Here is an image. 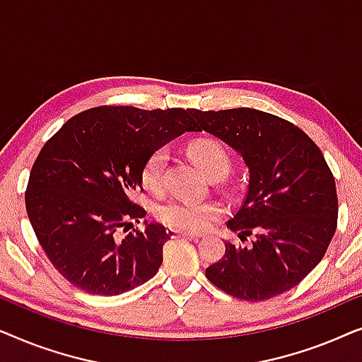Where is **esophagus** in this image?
Masks as SVG:
<instances>
[{
    "label": "esophagus",
    "instance_id": "obj_1",
    "mask_svg": "<svg viewBox=\"0 0 362 362\" xmlns=\"http://www.w3.org/2000/svg\"><path fill=\"white\" fill-rule=\"evenodd\" d=\"M166 234L171 237V239H177V237H185V239H197V234L194 232H186V230H177V229H168Z\"/></svg>",
    "mask_w": 362,
    "mask_h": 362
}]
</instances>
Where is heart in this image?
I'll list each match as a JSON object with an SVG mask.
<instances>
[{
  "mask_svg": "<svg viewBox=\"0 0 362 362\" xmlns=\"http://www.w3.org/2000/svg\"><path fill=\"white\" fill-rule=\"evenodd\" d=\"M187 153L192 161L201 168L207 177L216 175H227L230 168V160L224 146L214 140L192 141ZM170 160L168 148H158L146 158L141 168V182L151 191H158L165 181V171ZM224 214V207L219 202L204 201L192 202L182 199H171L158 206L156 217L163 224L177 230L202 232L207 230L217 219Z\"/></svg>",
  "mask_w": 362,
  "mask_h": 362,
  "instance_id": "1",
  "label": "heart"
}]
</instances>
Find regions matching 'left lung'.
Instances as JSON below:
<instances>
[{
    "label": "left lung",
    "mask_w": 362,
    "mask_h": 362,
    "mask_svg": "<svg viewBox=\"0 0 362 362\" xmlns=\"http://www.w3.org/2000/svg\"><path fill=\"white\" fill-rule=\"evenodd\" d=\"M197 132L227 143L249 168L244 204L227 222L250 245L226 242L206 269L211 284L239 300L262 301L298 285L326 254L338 224V196L323 153L303 130L255 108L201 112Z\"/></svg>",
    "instance_id": "left-lung-1"
}]
</instances>
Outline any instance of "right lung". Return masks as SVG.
I'll return each instance as SVG.
<instances>
[{
    "label": "right lung",
    "mask_w": 362,
    "mask_h": 362,
    "mask_svg": "<svg viewBox=\"0 0 362 362\" xmlns=\"http://www.w3.org/2000/svg\"><path fill=\"white\" fill-rule=\"evenodd\" d=\"M197 125L185 108L103 105L64 123L34 161L26 211L39 244L64 279L92 295L125 293L155 276L170 240L161 224L118 237L146 216L133 202L143 163Z\"/></svg>",
    "instance_id": "add662e5"
}]
</instances>
